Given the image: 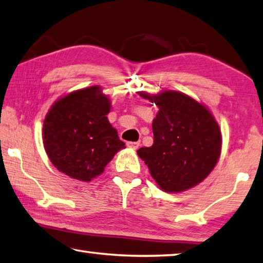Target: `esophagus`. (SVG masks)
Segmentation results:
<instances>
[{
    "mask_svg": "<svg viewBox=\"0 0 263 263\" xmlns=\"http://www.w3.org/2000/svg\"><path fill=\"white\" fill-rule=\"evenodd\" d=\"M127 146L130 149H137L140 146V142H127Z\"/></svg>",
    "mask_w": 263,
    "mask_h": 263,
    "instance_id": "34e87169",
    "label": "esophagus"
}]
</instances>
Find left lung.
I'll list each match as a JSON object with an SVG mask.
<instances>
[{"instance_id": "left-lung-1", "label": "left lung", "mask_w": 263, "mask_h": 263, "mask_svg": "<svg viewBox=\"0 0 263 263\" xmlns=\"http://www.w3.org/2000/svg\"><path fill=\"white\" fill-rule=\"evenodd\" d=\"M158 106L153 121L154 144L137 150L160 190L180 193L199 185L217 164L222 150L218 123L206 106L182 92L141 91Z\"/></svg>"}]
</instances>
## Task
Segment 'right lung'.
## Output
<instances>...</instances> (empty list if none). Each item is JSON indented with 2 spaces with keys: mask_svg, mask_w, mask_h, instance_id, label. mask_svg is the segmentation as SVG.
Here are the masks:
<instances>
[{
  "mask_svg": "<svg viewBox=\"0 0 263 263\" xmlns=\"http://www.w3.org/2000/svg\"><path fill=\"white\" fill-rule=\"evenodd\" d=\"M109 109L110 100L99 85L72 91L52 105L44 120L43 140L60 172L89 182L126 148L106 117Z\"/></svg>",
  "mask_w": 263,
  "mask_h": 263,
  "instance_id": "obj_1",
  "label": "right lung"
}]
</instances>
